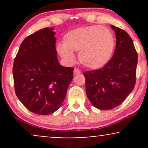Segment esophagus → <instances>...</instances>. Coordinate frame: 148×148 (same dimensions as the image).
<instances>
[{"label": "esophagus", "instance_id": "esophagus-1", "mask_svg": "<svg viewBox=\"0 0 148 148\" xmlns=\"http://www.w3.org/2000/svg\"><path fill=\"white\" fill-rule=\"evenodd\" d=\"M74 74H81V71H80L79 69L75 68V69H74Z\"/></svg>", "mask_w": 148, "mask_h": 148}]
</instances>
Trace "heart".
<instances>
[{
    "label": "heart",
    "instance_id": "heart-1",
    "mask_svg": "<svg viewBox=\"0 0 148 148\" xmlns=\"http://www.w3.org/2000/svg\"><path fill=\"white\" fill-rule=\"evenodd\" d=\"M115 46L113 32L101 25H94L71 30L57 46L60 56L67 62L75 60L73 52H79V60L84 67L99 69L111 60Z\"/></svg>",
    "mask_w": 148,
    "mask_h": 148
}]
</instances>
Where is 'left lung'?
<instances>
[{"mask_svg":"<svg viewBox=\"0 0 148 148\" xmlns=\"http://www.w3.org/2000/svg\"><path fill=\"white\" fill-rule=\"evenodd\" d=\"M116 45L112 58L102 68L84 72L86 91L96 108L110 110L119 106L133 90L136 84L138 55L126 31L111 25Z\"/></svg>","mask_w":148,"mask_h":148,"instance_id":"1","label":"left lung"}]
</instances>
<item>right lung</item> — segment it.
I'll return each instance as SVG.
<instances>
[{
    "instance_id": "right-lung-1",
    "label": "right lung",
    "mask_w": 148,
    "mask_h": 148,
    "mask_svg": "<svg viewBox=\"0 0 148 148\" xmlns=\"http://www.w3.org/2000/svg\"><path fill=\"white\" fill-rule=\"evenodd\" d=\"M53 28L29 35L20 45L13 64L14 90L29 110L46 115L56 111L65 99L73 79V67L60 65Z\"/></svg>"
}]
</instances>
